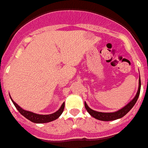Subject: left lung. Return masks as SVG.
<instances>
[{
  "label": "left lung",
  "mask_w": 148,
  "mask_h": 148,
  "mask_svg": "<svg viewBox=\"0 0 148 148\" xmlns=\"http://www.w3.org/2000/svg\"><path fill=\"white\" fill-rule=\"evenodd\" d=\"M140 77H139L138 90V92H137L135 97H134V99H133L132 101L129 102L125 106H124L123 108L119 109V110H118V111L116 112H101L95 111V110H93V109L89 107L88 106H87V104L86 103V102L84 103L85 108H86V111L88 112L91 116H93V117H94L95 119H97L98 120H101V121H112V120L118 119H120V118H122L124 116H125L126 114L128 113V112L132 109V107L134 106V104L136 103L138 99L139 94H140Z\"/></svg>",
  "instance_id": "obj_1"
}]
</instances>
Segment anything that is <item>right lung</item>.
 Returning <instances> with one entry per match:
<instances>
[{"instance_id":"add662e5","label":"right lung","mask_w":148,"mask_h":148,"mask_svg":"<svg viewBox=\"0 0 148 148\" xmlns=\"http://www.w3.org/2000/svg\"><path fill=\"white\" fill-rule=\"evenodd\" d=\"M10 99H11L12 102L14 103V105L15 106V107L17 109L18 111L20 112V113L25 118H26L27 119H29L31 122H34V123H47V122H51V121L57 119L58 118L62 115L64 111V103L62 106L60 107V109L57 112H54V113L49 114V115H39V114L34 113V112H32L24 110L22 108L20 107L12 99L11 97H10Z\"/></svg>"}]
</instances>
